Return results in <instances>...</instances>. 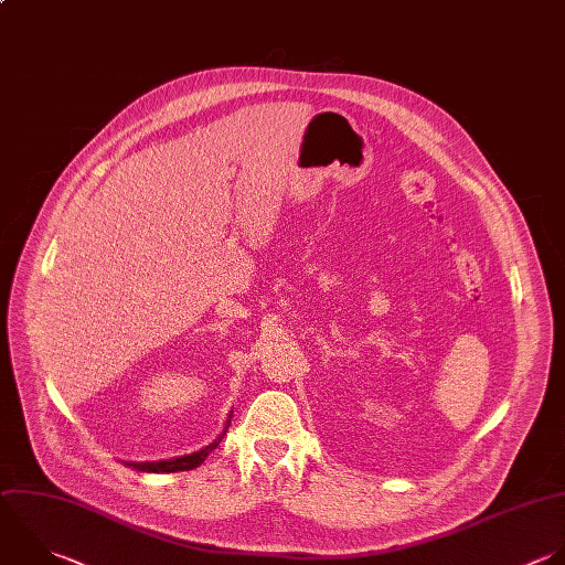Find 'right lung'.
Segmentation results:
<instances>
[{
	"mask_svg": "<svg viewBox=\"0 0 565 565\" xmlns=\"http://www.w3.org/2000/svg\"><path fill=\"white\" fill-rule=\"evenodd\" d=\"M227 426L230 422L225 424V430L218 435V439H214L210 446L192 452V455H185V457H177V459H166V461H126V466H132L135 470H143V472H177V470H192L196 466H201L205 461V457L221 444V439L225 437L227 433Z\"/></svg>",
	"mask_w": 565,
	"mask_h": 565,
	"instance_id": "add662e5",
	"label": "right lung"
}]
</instances>
